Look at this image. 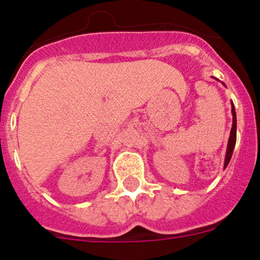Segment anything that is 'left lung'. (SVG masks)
Segmentation results:
<instances>
[{"label": "left lung", "instance_id": "obj_1", "mask_svg": "<svg viewBox=\"0 0 260 260\" xmlns=\"http://www.w3.org/2000/svg\"><path fill=\"white\" fill-rule=\"evenodd\" d=\"M231 112H233V127H231L229 142H228L226 154H225V160H224V168H226V166L229 165V162L231 160V156H233L234 148H235V144H236V111H235V106H234L233 102H231Z\"/></svg>", "mask_w": 260, "mask_h": 260}]
</instances>
